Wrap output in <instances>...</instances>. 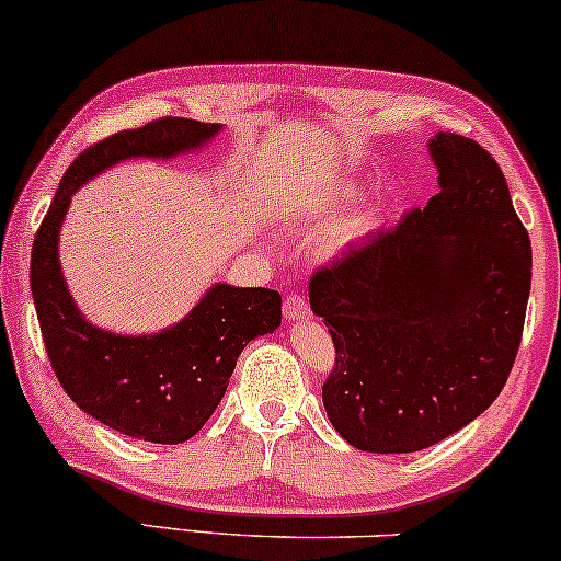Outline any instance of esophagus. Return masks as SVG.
<instances>
[{
	"label": "esophagus",
	"instance_id": "34e87169",
	"mask_svg": "<svg viewBox=\"0 0 561 561\" xmlns=\"http://www.w3.org/2000/svg\"><path fill=\"white\" fill-rule=\"evenodd\" d=\"M285 316L289 321H300V318L310 316V305L305 300V295H287L285 297Z\"/></svg>",
	"mask_w": 561,
	"mask_h": 561
}]
</instances>
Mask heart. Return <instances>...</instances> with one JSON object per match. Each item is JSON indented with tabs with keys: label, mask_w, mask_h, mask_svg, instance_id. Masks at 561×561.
<instances>
[{
	"label": "heart",
	"mask_w": 561,
	"mask_h": 561,
	"mask_svg": "<svg viewBox=\"0 0 561 561\" xmlns=\"http://www.w3.org/2000/svg\"><path fill=\"white\" fill-rule=\"evenodd\" d=\"M354 196H357V188H352V186H350V188H339V191H336V196H333V198H331V202H333V204H342V202H352V198H354Z\"/></svg>",
	"instance_id": "obj_1"
}]
</instances>
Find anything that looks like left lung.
<instances>
[{"mask_svg": "<svg viewBox=\"0 0 561 561\" xmlns=\"http://www.w3.org/2000/svg\"><path fill=\"white\" fill-rule=\"evenodd\" d=\"M439 191L391 230L310 276L329 325L325 414L359 450L414 453L492 407L513 370L530 293V238L497 160L437 134Z\"/></svg>", "mask_w": 561, "mask_h": 561, "instance_id": "obj_1", "label": "left lung"}]
</instances>
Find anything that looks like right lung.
<instances>
[{
    "label": "right lung",
    "instance_id": "right-lung-1",
    "mask_svg": "<svg viewBox=\"0 0 561 561\" xmlns=\"http://www.w3.org/2000/svg\"><path fill=\"white\" fill-rule=\"evenodd\" d=\"M219 131L191 118H154L77 154L33 240L31 289L56 378L77 407L122 435L179 445L207 424L228 391L238 354L282 323V295L266 287H211L173 329L116 336L75 308L56 259L61 219L84 181L126 158H170Z\"/></svg>",
    "mask_w": 561,
    "mask_h": 561
}]
</instances>
